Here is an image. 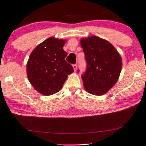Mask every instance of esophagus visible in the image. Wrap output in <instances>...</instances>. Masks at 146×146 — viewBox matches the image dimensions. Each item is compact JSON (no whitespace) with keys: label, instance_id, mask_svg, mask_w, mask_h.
I'll list each match as a JSON object with an SVG mask.
<instances>
[{"label":"esophagus","instance_id":"esophagus-1","mask_svg":"<svg viewBox=\"0 0 146 146\" xmlns=\"http://www.w3.org/2000/svg\"><path fill=\"white\" fill-rule=\"evenodd\" d=\"M73 69H74V71H76V70H77V64H73Z\"/></svg>","mask_w":146,"mask_h":146}]
</instances>
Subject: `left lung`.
<instances>
[{
	"label": "left lung",
	"mask_w": 146,
	"mask_h": 146,
	"mask_svg": "<svg viewBox=\"0 0 146 146\" xmlns=\"http://www.w3.org/2000/svg\"><path fill=\"white\" fill-rule=\"evenodd\" d=\"M80 45L86 62V71L81 76L84 88L96 96L106 94L119 79L121 56L111 43L96 36L82 38Z\"/></svg>",
	"instance_id": "left-lung-1"
}]
</instances>
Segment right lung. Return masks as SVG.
<instances>
[{
	"instance_id": "obj_1",
	"label": "right lung",
	"mask_w": 146,
	"mask_h": 146,
	"mask_svg": "<svg viewBox=\"0 0 146 146\" xmlns=\"http://www.w3.org/2000/svg\"><path fill=\"white\" fill-rule=\"evenodd\" d=\"M63 39L50 37L31 52L27 64V77L37 92L49 96L59 92L74 71L65 58L67 53L63 49Z\"/></svg>"
}]
</instances>
